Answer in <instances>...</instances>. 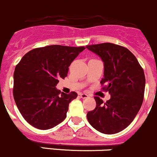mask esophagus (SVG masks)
Masks as SVG:
<instances>
[{
  "label": "esophagus",
  "mask_w": 157,
  "mask_h": 157,
  "mask_svg": "<svg viewBox=\"0 0 157 157\" xmlns=\"http://www.w3.org/2000/svg\"><path fill=\"white\" fill-rule=\"evenodd\" d=\"M80 97H81V98H88V95L86 93H80Z\"/></svg>",
  "instance_id": "1"
}]
</instances>
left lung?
Instances as JSON below:
<instances>
[{
  "label": "left lung",
  "mask_w": 157,
  "mask_h": 157,
  "mask_svg": "<svg viewBox=\"0 0 157 157\" xmlns=\"http://www.w3.org/2000/svg\"><path fill=\"white\" fill-rule=\"evenodd\" d=\"M86 47L104 62V77L100 83L101 90L111 95L106 102L95 96L96 107L87 113V120L93 128L104 134L120 132L133 121L142 105L144 70L136 57L124 47L103 43Z\"/></svg>",
  "instance_id": "8db88e82"
}]
</instances>
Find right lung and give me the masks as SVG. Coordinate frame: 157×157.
Instances as JSON below:
<instances>
[{"label":"right lung","instance_id":"add662e5","mask_svg":"<svg viewBox=\"0 0 157 157\" xmlns=\"http://www.w3.org/2000/svg\"><path fill=\"white\" fill-rule=\"evenodd\" d=\"M85 47L51 45L29 51L15 67L13 93L25 120L39 129H49L65 120L69 103L77 93L56 88Z\"/></svg>","mask_w":157,"mask_h":157}]
</instances>
